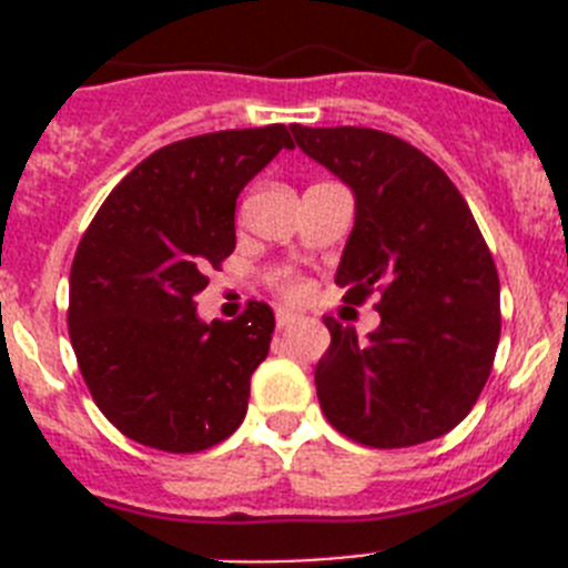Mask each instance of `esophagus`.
Segmentation results:
<instances>
[{"label": "esophagus", "instance_id": "obj_1", "mask_svg": "<svg viewBox=\"0 0 568 568\" xmlns=\"http://www.w3.org/2000/svg\"><path fill=\"white\" fill-rule=\"evenodd\" d=\"M295 321H298V315L290 313V310H278V313H275V327H278V329L293 327Z\"/></svg>", "mask_w": 568, "mask_h": 568}]
</instances>
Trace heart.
I'll list each match as a JSON object with an SVG mask.
<instances>
[{
	"label": "heart",
	"instance_id": "1",
	"mask_svg": "<svg viewBox=\"0 0 568 568\" xmlns=\"http://www.w3.org/2000/svg\"><path fill=\"white\" fill-rule=\"evenodd\" d=\"M281 287L287 290V293H298V290H301L293 278H287V275H284V278H281Z\"/></svg>",
	"mask_w": 568,
	"mask_h": 568
}]
</instances>
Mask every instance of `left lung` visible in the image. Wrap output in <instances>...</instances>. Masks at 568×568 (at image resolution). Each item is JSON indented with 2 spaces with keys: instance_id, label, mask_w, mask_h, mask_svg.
<instances>
[{
  "instance_id": "8db88e82",
  "label": "left lung",
  "mask_w": 568,
  "mask_h": 568,
  "mask_svg": "<svg viewBox=\"0 0 568 568\" xmlns=\"http://www.w3.org/2000/svg\"><path fill=\"white\" fill-rule=\"evenodd\" d=\"M295 144L355 195L335 284L381 293L378 329L324 318L315 389L329 424L375 449L446 435L478 400L500 338V281L469 204L404 139L373 128H301Z\"/></svg>"
}]
</instances>
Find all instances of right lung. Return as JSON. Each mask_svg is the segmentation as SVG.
<instances>
[{
    "instance_id": "obj_1",
    "label": "right lung",
    "mask_w": 568,
    "mask_h": 568,
    "mask_svg": "<svg viewBox=\"0 0 568 568\" xmlns=\"http://www.w3.org/2000/svg\"><path fill=\"white\" fill-rule=\"evenodd\" d=\"M284 124L193 135L148 155L104 199L70 267V344L104 418L162 453L239 429L267 358L273 310L202 321L195 295L235 250V199L293 150Z\"/></svg>"
}]
</instances>
